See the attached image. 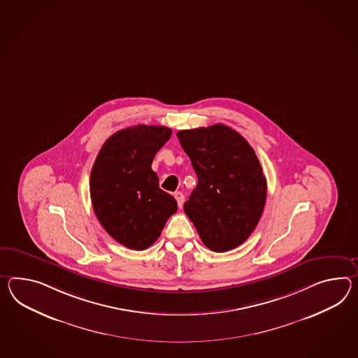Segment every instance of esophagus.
Wrapping results in <instances>:
<instances>
[{
  "mask_svg": "<svg viewBox=\"0 0 358 358\" xmlns=\"http://www.w3.org/2000/svg\"><path fill=\"white\" fill-rule=\"evenodd\" d=\"M175 198L176 201H177V204H178V207L181 208L183 206V201H185V195H183L181 192H176Z\"/></svg>",
  "mask_w": 358,
  "mask_h": 358,
  "instance_id": "esophagus-1",
  "label": "esophagus"
}]
</instances>
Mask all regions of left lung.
Masks as SVG:
<instances>
[{"instance_id":"left-lung-1","label":"left lung","mask_w":358,"mask_h":358,"mask_svg":"<svg viewBox=\"0 0 358 358\" xmlns=\"http://www.w3.org/2000/svg\"><path fill=\"white\" fill-rule=\"evenodd\" d=\"M198 177L183 210L201 242L227 252L245 242L262 217L266 180L250 143L224 124L177 133Z\"/></svg>"}]
</instances>
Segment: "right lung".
Returning a JSON list of instances; mask_svg holds the SVG:
<instances>
[{
	"label": "right lung",
	"mask_w": 358,
	"mask_h": 358,
	"mask_svg": "<svg viewBox=\"0 0 358 358\" xmlns=\"http://www.w3.org/2000/svg\"><path fill=\"white\" fill-rule=\"evenodd\" d=\"M172 131L136 125L116 131L101 148L90 173V198L101 225L116 242L146 250L177 210L172 195L159 187L151 169Z\"/></svg>",
	"instance_id": "add662e5"
}]
</instances>
